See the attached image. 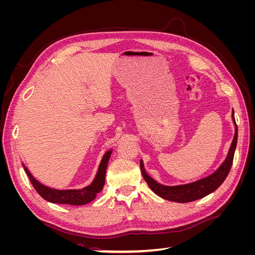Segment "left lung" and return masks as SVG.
<instances>
[{
    "label": "left lung",
    "mask_w": 255,
    "mask_h": 255,
    "mask_svg": "<svg viewBox=\"0 0 255 255\" xmlns=\"http://www.w3.org/2000/svg\"><path fill=\"white\" fill-rule=\"evenodd\" d=\"M232 120L235 126V134L233 137L232 143H231V146L229 149L228 155L226 159L223 160V163L219 166L217 170L208 176H205L203 179H200L196 182L183 184V185H175V186H167V185H163L156 182L153 177H151L148 173L145 172L144 167H143V161L142 159H140L141 173L143 175L144 181L148 183L149 187L160 198L169 200V201L179 202V203L195 201V200L201 199L207 195L212 194V192L217 189L223 183V181L226 180V177L228 176L230 169L233 164L234 153H235L236 144H237V136H238L237 126L234 118V111H232Z\"/></svg>",
    "instance_id": "1"
}]
</instances>
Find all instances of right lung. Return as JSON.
Wrapping results in <instances>:
<instances>
[{"mask_svg": "<svg viewBox=\"0 0 255 255\" xmlns=\"http://www.w3.org/2000/svg\"><path fill=\"white\" fill-rule=\"evenodd\" d=\"M113 150L107 151L103 157L101 163H100L98 172L94 181L91 182L90 185L86 187H83L81 189H55L45 186L41 184L39 181H37L35 177L28 171V169L24 167V171L26 172L29 181L32 182L34 188L44 200L51 202V203H58V204H70V205H84L91 202L95 200L97 194L103 189L105 184V173L107 165H109V160L111 158V154Z\"/></svg>", "mask_w": 255, "mask_h": 255, "instance_id": "1", "label": "right lung"}]
</instances>
